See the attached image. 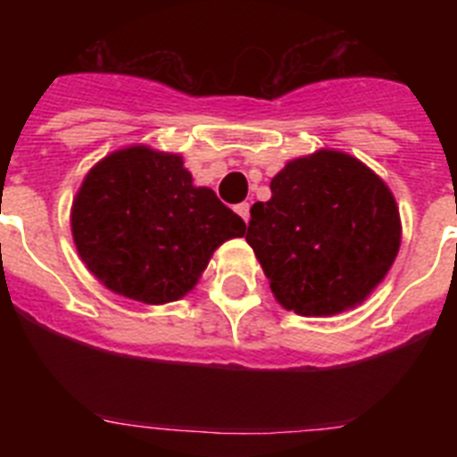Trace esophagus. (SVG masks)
<instances>
[{
    "label": "esophagus",
    "mask_w": 457,
    "mask_h": 457,
    "mask_svg": "<svg viewBox=\"0 0 457 457\" xmlns=\"http://www.w3.org/2000/svg\"><path fill=\"white\" fill-rule=\"evenodd\" d=\"M236 212L242 217V220L247 221L249 220V204H237L236 205Z\"/></svg>",
    "instance_id": "obj_1"
}]
</instances>
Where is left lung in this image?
I'll use <instances>...</instances> for the list:
<instances>
[{
	"label": "left lung",
	"instance_id": "obj_1",
	"mask_svg": "<svg viewBox=\"0 0 457 457\" xmlns=\"http://www.w3.org/2000/svg\"><path fill=\"white\" fill-rule=\"evenodd\" d=\"M272 199L252 205L247 242L284 309L334 316L385 278L401 247L394 194L369 167L338 151L286 164Z\"/></svg>",
	"mask_w": 457,
	"mask_h": 457
}]
</instances>
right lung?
Returning <instances> with one entry per match:
<instances>
[{
	"mask_svg": "<svg viewBox=\"0 0 457 457\" xmlns=\"http://www.w3.org/2000/svg\"><path fill=\"white\" fill-rule=\"evenodd\" d=\"M245 231L212 189L194 187L183 157L146 146L104 157L72 204V237L87 268L144 304L183 297L221 242Z\"/></svg>",
	"mask_w": 457,
	"mask_h": 457,
	"instance_id": "right-lung-1",
	"label": "right lung"
}]
</instances>
